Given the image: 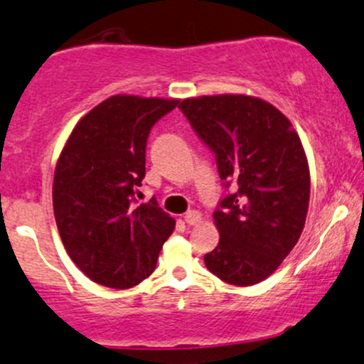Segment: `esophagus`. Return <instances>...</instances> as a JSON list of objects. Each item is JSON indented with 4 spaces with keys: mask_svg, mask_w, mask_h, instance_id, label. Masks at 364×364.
<instances>
[{
    "mask_svg": "<svg viewBox=\"0 0 364 364\" xmlns=\"http://www.w3.org/2000/svg\"><path fill=\"white\" fill-rule=\"evenodd\" d=\"M186 221L189 225H199L200 221H203V215H200L199 211H194V209H192V211H189V213H186Z\"/></svg>",
    "mask_w": 364,
    "mask_h": 364,
    "instance_id": "1",
    "label": "esophagus"
}]
</instances>
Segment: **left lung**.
I'll return each instance as SVG.
<instances>
[{
	"label": "left lung",
	"instance_id": "obj_1",
	"mask_svg": "<svg viewBox=\"0 0 364 364\" xmlns=\"http://www.w3.org/2000/svg\"><path fill=\"white\" fill-rule=\"evenodd\" d=\"M178 109L216 155L221 181L237 183L213 215L220 243L204 264L228 284H257L288 257L305 226L310 168L300 136L259 97H191Z\"/></svg>",
	"mask_w": 364,
	"mask_h": 364
}]
</instances>
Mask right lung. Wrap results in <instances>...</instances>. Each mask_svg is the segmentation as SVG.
Masks as SVG:
<instances>
[{
  "label": "right lung",
  "instance_id": "add662e5",
  "mask_svg": "<svg viewBox=\"0 0 364 364\" xmlns=\"http://www.w3.org/2000/svg\"><path fill=\"white\" fill-rule=\"evenodd\" d=\"M177 98L112 95L80 119L58 158L54 218L64 249L93 283L126 289L155 271L175 220L132 200L146 173V139Z\"/></svg>",
  "mask_w": 364,
  "mask_h": 364
}]
</instances>
